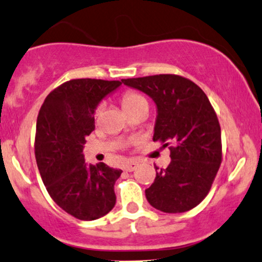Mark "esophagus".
I'll return each instance as SVG.
<instances>
[{"mask_svg":"<svg viewBox=\"0 0 262 262\" xmlns=\"http://www.w3.org/2000/svg\"><path fill=\"white\" fill-rule=\"evenodd\" d=\"M138 165H139V163H138V162H135V161L127 162V163L124 164V170L125 171H133V170L137 169Z\"/></svg>","mask_w":262,"mask_h":262,"instance_id":"obj_1","label":"esophagus"}]
</instances>
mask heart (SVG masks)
Instances as JSON below:
<instances>
[{"label": "heart", "instance_id": "heart-1", "mask_svg": "<svg viewBox=\"0 0 262 262\" xmlns=\"http://www.w3.org/2000/svg\"><path fill=\"white\" fill-rule=\"evenodd\" d=\"M145 101H146V99H145L144 95L134 91L125 92L124 94L122 95V105H123L125 111L130 110L132 107L137 106V105L140 104V102H145ZM98 115H99V108H97V111H95V117H98Z\"/></svg>", "mask_w": 262, "mask_h": 262}]
</instances>
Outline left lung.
Instances as JSON below:
<instances>
[{
	"mask_svg": "<svg viewBox=\"0 0 262 262\" xmlns=\"http://www.w3.org/2000/svg\"><path fill=\"white\" fill-rule=\"evenodd\" d=\"M146 93L157 105L154 141L170 151V164L156 167L154 184L145 190L152 207L164 213H184L209 193L221 161L223 144L216 112L205 93L179 75L122 79Z\"/></svg>",
	"mask_w": 262,
	"mask_h": 262,
	"instance_id": "obj_1",
	"label": "left lung"
}]
</instances>
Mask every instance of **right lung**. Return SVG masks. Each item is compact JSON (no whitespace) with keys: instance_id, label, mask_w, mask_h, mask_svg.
I'll list each match as a JSON object with an SVG mask.
<instances>
[{"instance_id":"right-lung-1","label":"right lung","mask_w":262,"mask_h":262,"mask_svg":"<svg viewBox=\"0 0 262 262\" xmlns=\"http://www.w3.org/2000/svg\"><path fill=\"white\" fill-rule=\"evenodd\" d=\"M121 81L77 78L49 93L38 112L35 157L49 196L78 220H95L116 204L114 185L121 169L105 163L87 167L85 137L94 130L98 102Z\"/></svg>"}]
</instances>
